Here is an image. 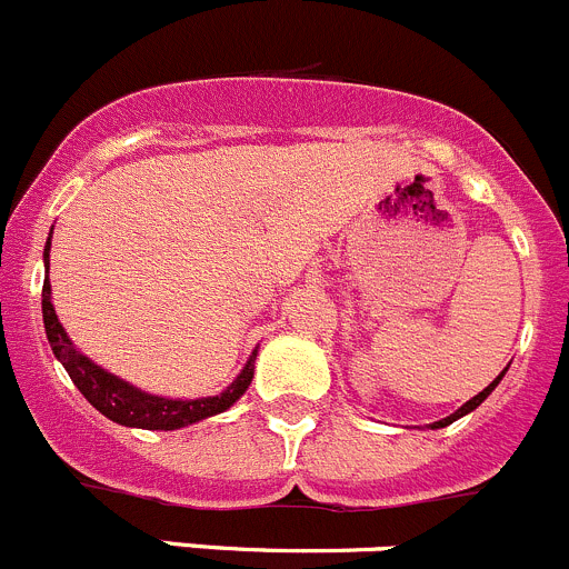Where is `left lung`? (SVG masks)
<instances>
[{
  "label": "left lung",
  "instance_id": "8db88e82",
  "mask_svg": "<svg viewBox=\"0 0 569 569\" xmlns=\"http://www.w3.org/2000/svg\"><path fill=\"white\" fill-rule=\"evenodd\" d=\"M503 372H506V369H503ZM503 372H500V375H498V378H495V380H492V383H489V386H487V389H483V391H478V395H476V397H472V400H467V402H465V406H461V408H459V411H456V413H450V417H445V419H439V422H433V425H431V428H445V425L456 422V419H459V417H465V413H470V411H472V408H478V406H481V402H483V400H487V397H489V395H492V389H495V386H498V383H500V378H503Z\"/></svg>",
  "mask_w": 569,
  "mask_h": 569
}]
</instances>
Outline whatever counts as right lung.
<instances>
[{"mask_svg": "<svg viewBox=\"0 0 569 569\" xmlns=\"http://www.w3.org/2000/svg\"><path fill=\"white\" fill-rule=\"evenodd\" d=\"M43 263H47L49 272V241L47 250H43ZM49 295H52V286H49V278H43V328H47V339L52 345L54 358L63 363L69 378L82 391V397L99 413L113 419V422L127 425V428H147V431H174V428H183V425L200 422V419L213 417V413H222L250 386L252 369H256V352L247 361V367L241 369L239 378L217 397H202V400H167V397L147 395V391L116 378V375L104 372L102 367H97L82 352L74 350V345L66 336L63 325L58 322V313H54L52 297Z\"/></svg>", "mask_w": 569, "mask_h": 569, "instance_id": "add662e5", "label": "right lung"}]
</instances>
